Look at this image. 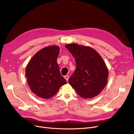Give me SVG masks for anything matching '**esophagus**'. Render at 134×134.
Listing matches in <instances>:
<instances>
[{"label":"esophagus","mask_w":134,"mask_h":134,"mask_svg":"<svg viewBox=\"0 0 134 134\" xmlns=\"http://www.w3.org/2000/svg\"><path fill=\"white\" fill-rule=\"evenodd\" d=\"M64 78L66 80L67 82H68V80H69V76L68 75H65V76H64Z\"/></svg>","instance_id":"esophagus-1"}]
</instances>
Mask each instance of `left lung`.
<instances>
[{
  "instance_id": "obj_1",
  "label": "left lung",
  "mask_w": 134,
  "mask_h": 134,
  "mask_svg": "<svg viewBox=\"0 0 134 134\" xmlns=\"http://www.w3.org/2000/svg\"><path fill=\"white\" fill-rule=\"evenodd\" d=\"M66 48L75 58L76 69L69 83L78 94L86 99L92 98L102 91L107 83L108 71L103 60L93 48L76 43Z\"/></svg>"
}]
</instances>
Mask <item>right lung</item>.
I'll return each mask as SVG.
<instances>
[{"instance_id": "add662e5", "label": "right lung", "mask_w": 134, "mask_h": 134, "mask_svg": "<svg viewBox=\"0 0 134 134\" xmlns=\"http://www.w3.org/2000/svg\"><path fill=\"white\" fill-rule=\"evenodd\" d=\"M60 48L46 47L36 53L26 69L27 83L31 91L41 98L53 97L66 80L61 75L57 58Z\"/></svg>"}]
</instances>
